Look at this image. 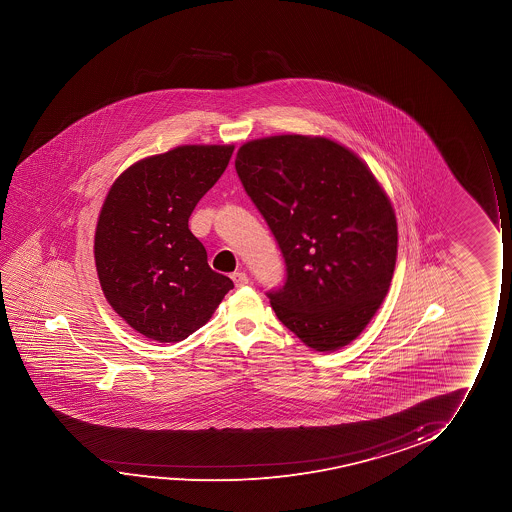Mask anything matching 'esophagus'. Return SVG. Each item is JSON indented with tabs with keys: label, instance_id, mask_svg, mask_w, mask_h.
Masks as SVG:
<instances>
[{
	"label": "esophagus",
	"instance_id": "esophagus-1",
	"mask_svg": "<svg viewBox=\"0 0 512 512\" xmlns=\"http://www.w3.org/2000/svg\"><path fill=\"white\" fill-rule=\"evenodd\" d=\"M232 281L236 287H246L250 283V278L246 273H234L232 274Z\"/></svg>",
	"mask_w": 512,
	"mask_h": 512
}]
</instances>
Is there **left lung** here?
Returning a JSON list of instances; mask_svg holds the SVG:
<instances>
[{"instance_id":"obj_1","label":"left lung","mask_w":512,"mask_h":512,"mask_svg":"<svg viewBox=\"0 0 512 512\" xmlns=\"http://www.w3.org/2000/svg\"><path fill=\"white\" fill-rule=\"evenodd\" d=\"M236 173L285 260V283L266 292L278 320L316 351L351 343L397 259V220L376 178L348 148L299 134L246 143Z\"/></svg>"}]
</instances>
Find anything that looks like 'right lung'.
<instances>
[{"label": "right lung", "mask_w": 512, "mask_h": 512, "mask_svg": "<svg viewBox=\"0 0 512 512\" xmlns=\"http://www.w3.org/2000/svg\"><path fill=\"white\" fill-rule=\"evenodd\" d=\"M232 152L187 145L148 157L106 196L94 238L99 283L110 306L148 339H187L234 288L208 266L203 243L189 229L192 211Z\"/></svg>", "instance_id": "add662e5"}]
</instances>
